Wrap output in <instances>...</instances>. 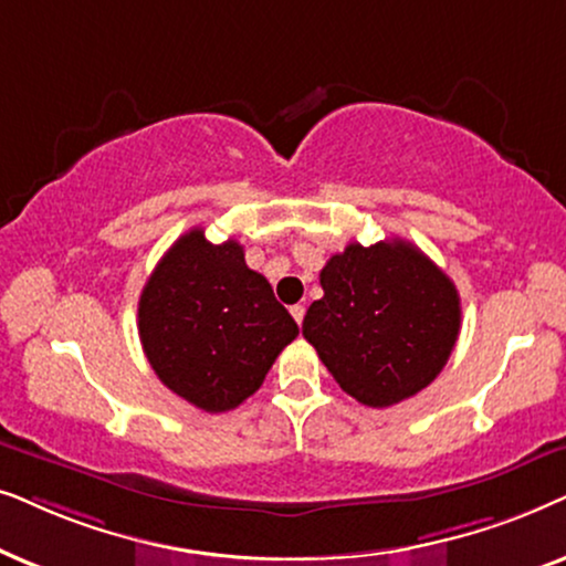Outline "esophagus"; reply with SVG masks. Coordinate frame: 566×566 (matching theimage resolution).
Wrapping results in <instances>:
<instances>
[{
    "mask_svg": "<svg viewBox=\"0 0 566 566\" xmlns=\"http://www.w3.org/2000/svg\"><path fill=\"white\" fill-rule=\"evenodd\" d=\"M290 313H292V318H295L297 326H300V323H303V318H305V305H292Z\"/></svg>",
    "mask_w": 566,
    "mask_h": 566,
    "instance_id": "1",
    "label": "esophagus"
}]
</instances>
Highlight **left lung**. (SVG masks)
I'll list each match as a JSON object with an SVG mask.
<instances>
[{
    "instance_id": "8db88e82",
    "label": "left lung",
    "mask_w": 566,
    "mask_h": 566,
    "mask_svg": "<svg viewBox=\"0 0 566 566\" xmlns=\"http://www.w3.org/2000/svg\"><path fill=\"white\" fill-rule=\"evenodd\" d=\"M321 287L303 336L359 403L386 409L417 396L448 365L461 297L417 245L398 238L349 243L323 266Z\"/></svg>"
}]
</instances>
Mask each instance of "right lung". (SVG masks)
Listing matches in <instances>:
<instances>
[{"mask_svg":"<svg viewBox=\"0 0 566 566\" xmlns=\"http://www.w3.org/2000/svg\"><path fill=\"white\" fill-rule=\"evenodd\" d=\"M300 334L243 245L180 235L139 297V338L163 386L196 409L230 411L261 388L279 352Z\"/></svg>","mask_w":566,"mask_h":566,"instance_id":"add662e5","label":"right lung"}]
</instances>
